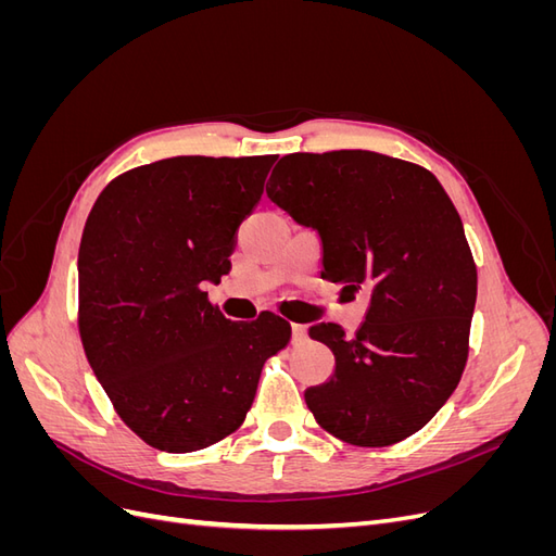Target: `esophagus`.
Returning a JSON list of instances; mask_svg holds the SVG:
<instances>
[{"label":"esophagus","mask_w":556,"mask_h":556,"mask_svg":"<svg viewBox=\"0 0 556 556\" xmlns=\"http://www.w3.org/2000/svg\"><path fill=\"white\" fill-rule=\"evenodd\" d=\"M306 327L304 325H292V343H304L306 341Z\"/></svg>","instance_id":"1"}]
</instances>
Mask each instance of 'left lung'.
<instances>
[{
	"label": "left lung",
	"mask_w": 556,
	"mask_h": 556,
	"mask_svg": "<svg viewBox=\"0 0 556 556\" xmlns=\"http://www.w3.org/2000/svg\"><path fill=\"white\" fill-rule=\"evenodd\" d=\"M268 199L323 239V278L371 292L362 327H311L336 359L306 390L317 425L359 447L408 439L457 390L478 271L462 217L425 166L371 150L285 155Z\"/></svg>",
	"instance_id": "obj_1"
}]
</instances>
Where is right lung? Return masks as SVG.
Here are the masks:
<instances>
[{
    "label": "right lung",
    "mask_w": 556,
    "mask_h": 556,
    "mask_svg": "<svg viewBox=\"0 0 556 556\" xmlns=\"http://www.w3.org/2000/svg\"><path fill=\"white\" fill-rule=\"evenodd\" d=\"M276 155H185L137 166L97 197L78 250V331L115 413L164 452L237 431L264 362L290 343L274 313L231 323L206 282L231 268L239 225Z\"/></svg>",
    "instance_id": "add662e5"
}]
</instances>
